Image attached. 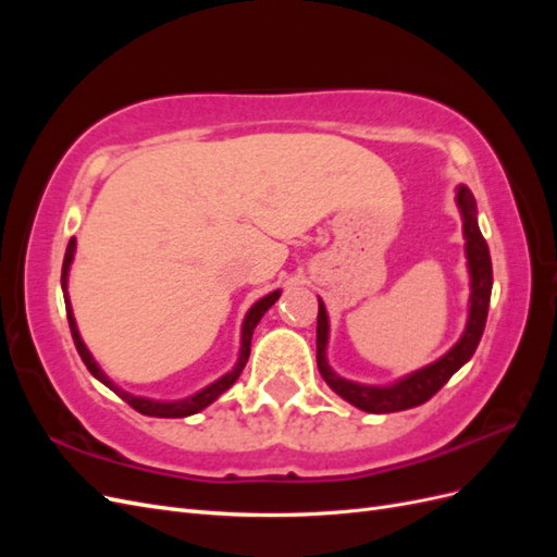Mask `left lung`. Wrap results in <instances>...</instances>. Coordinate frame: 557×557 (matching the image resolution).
<instances>
[{"label": "left lung", "instance_id": "left-lung-1", "mask_svg": "<svg viewBox=\"0 0 557 557\" xmlns=\"http://www.w3.org/2000/svg\"><path fill=\"white\" fill-rule=\"evenodd\" d=\"M455 201L462 215V234H465V258L469 272V309H467V325L455 346L425 367L416 372L401 376L387 385H369L344 379L334 372L327 362V342H330V318L323 299L318 297V327H315V348H318V372L325 379L332 391L346 399L352 407H358L367 413H393L413 409L418 404H425L434 393H440L446 381L458 372V369L469 362L481 342L485 327L487 307H491V290H493V264L491 250L483 239L476 221V199L471 195L467 185L455 188Z\"/></svg>", "mask_w": 557, "mask_h": 557}]
</instances>
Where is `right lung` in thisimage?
Masks as SVG:
<instances>
[{
    "label": "right lung",
    "mask_w": 557,
    "mask_h": 557,
    "mask_svg": "<svg viewBox=\"0 0 557 557\" xmlns=\"http://www.w3.org/2000/svg\"><path fill=\"white\" fill-rule=\"evenodd\" d=\"M74 252H76V239L70 242V246H66V252H64V262H62V293H64V307H66V320H70V330H72V336H74V344H76V350L78 356L83 360V364L88 367V372L99 381L104 383L109 391H113L117 397L125 399L132 409H137L139 413L144 416H156V418H185V416H193V413H199L201 409H207L209 404H213L218 397H221L225 391H230V387L237 383V379L242 376L244 367L248 362V356H250V339H252V332H256L258 323L262 320V315L272 309L276 305V299L281 297V290H274L269 293L264 297H260L256 305H252L246 315H244V323H242V346H239V358L237 362H234V367L230 369L227 374H223L221 379H215L213 383L205 385L201 391L183 397V399H153V397H141V395H132L127 391H123L121 385H115L102 367L97 364V360L92 358V352L88 350V346L83 344L81 339V332H78V325H76V318H74V309H72V299H70V293H66V285H70V269H72V262H74Z\"/></svg>",
    "instance_id": "1"
}]
</instances>
